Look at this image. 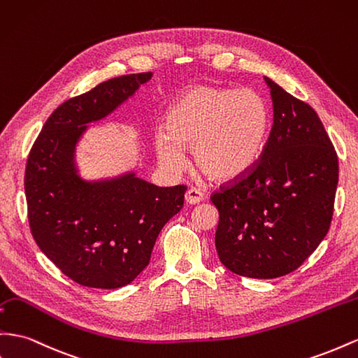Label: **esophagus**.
<instances>
[{"label": "esophagus", "instance_id": "34e87169", "mask_svg": "<svg viewBox=\"0 0 358 358\" xmlns=\"http://www.w3.org/2000/svg\"><path fill=\"white\" fill-rule=\"evenodd\" d=\"M201 200H203V194H201V192H200L199 189L189 188V189L187 191V194H185L187 205H197V203H200Z\"/></svg>", "mask_w": 358, "mask_h": 358}]
</instances>
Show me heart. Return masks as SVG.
Here are the masks:
<instances>
[{"mask_svg": "<svg viewBox=\"0 0 358 358\" xmlns=\"http://www.w3.org/2000/svg\"><path fill=\"white\" fill-rule=\"evenodd\" d=\"M271 113L251 89L194 85L170 105L167 124L155 134L159 161L173 171L187 166L185 149H194L196 167L215 182L248 175L262 158Z\"/></svg>", "mask_w": 358, "mask_h": 358, "instance_id": "1", "label": "heart"}]
</instances>
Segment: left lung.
<instances>
[{
    "label": "left lung",
    "mask_w": 358,
    "mask_h": 358,
    "mask_svg": "<svg viewBox=\"0 0 358 358\" xmlns=\"http://www.w3.org/2000/svg\"><path fill=\"white\" fill-rule=\"evenodd\" d=\"M274 120L257 166L210 197L218 209V257L250 278L282 277L301 265L330 229L339 162L306 102L265 76Z\"/></svg>",
    "instance_id": "obj_1"
}]
</instances>
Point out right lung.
Instances as JSON below:
<instances>
[{
	"instance_id": "obj_1",
	"label": "right lung",
	"mask_w": 358,
	"mask_h": 358,
	"mask_svg": "<svg viewBox=\"0 0 358 358\" xmlns=\"http://www.w3.org/2000/svg\"><path fill=\"white\" fill-rule=\"evenodd\" d=\"M113 78L62 103L36 138L25 167L28 221L45 256L83 286H127L149 265L161 229L183 206L187 187L135 176L85 180L75 162L87 124L99 122L152 78Z\"/></svg>"
}]
</instances>
